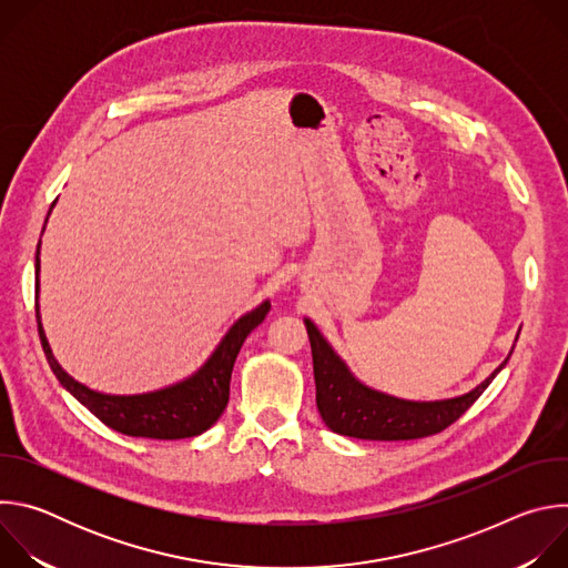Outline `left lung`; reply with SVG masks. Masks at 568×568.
<instances>
[{
	"label": "left lung",
	"instance_id": "obj_1",
	"mask_svg": "<svg viewBox=\"0 0 568 568\" xmlns=\"http://www.w3.org/2000/svg\"><path fill=\"white\" fill-rule=\"evenodd\" d=\"M316 407L328 429L362 440H414L434 436L456 423L508 364L510 355L471 390L445 399H404L359 382L310 318Z\"/></svg>",
	"mask_w": 568,
	"mask_h": 568
}]
</instances>
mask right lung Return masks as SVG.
I'll list each match as a JSON object with an SVG mask.
<instances>
[{
  "instance_id": "1",
  "label": "right lung",
  "mask_w": 568,
  "mask_h": 568,
  "mask_svg": "<svg viewBox=\"0 0 568 568\" xmlns=\"http://www.w3.org/2000/svg\"><path fill=\"white\" fill-rule=\"evenodd\" d=\"M53 206H55V202L51 204V209ZM51 209H49V215H51ZM49 215H47V220H49ZM47 220H44V224H47ZM36 290L40 294V242H38V252H36ZM270 307H272V303L263 301L252 312L242 314L226 331V335L215 346L211 357L186 379L164 386L159 390L136 393V395H110V393L94 390L85 384H80L78 379H73L53 357V351H51L44 328H42L38 305H36V316H38L40 342H42V348H44V355H47V362H49L53 375L101 423H105L114 432H121V434L134 436V438L180 440V438L200 436L217 423V418L222 416L226 402H229V382H231V371H233L235 357H237L242 344H245L247 335L256 326H261Z\"/></svg>"
}]
</instances>
